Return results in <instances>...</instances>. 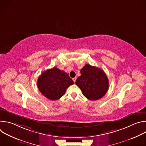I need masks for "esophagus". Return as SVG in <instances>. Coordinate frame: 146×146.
Wrapping results in <instances>:
<instances>
[{
  "label": "esophagus",
  "mask_w": 146,
  "mask_h": 146,
  "mask_svg": "<svg viewBox=\"0 0 146 146\" xmlns=\"http://www.w3.org/2000/svg\"><path fill=\"white\" fill-rule=\"evenodd\" d=\"M76 79H77V78L76 77H74V78H73V81L75 82H76Z\"/></svg>",
  "instance_id": "obj_1"
}]
</instances>
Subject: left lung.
Segmentation results:
<instances>
[{"label":"left lung","instance_id":"1","mask_svg":"<svg viewBox=\"0 0 146 146\" xmlns=\"http://www.w3.org/2000/svg\"><path fill=\"white\" fill-rule=\"evenodd\" d=\"M80 73L76 84L86 98L90 100H98L106 94L109 84L108 78L103 70L86 64L81 69Z\"/></svg>","mask_w":146,"mask_h":146}]
</instances>
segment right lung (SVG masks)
<instances>
[{
  "mask_svg": "<svg viewBox=\"0 0 146 146\" xmlns=\"http://www.w3.org/2000/svg\"><path fill=\"white\" fill-rule=\"evenodd\" d=\"M73 84V80L67 73L56 67L42 73L37 82L40 92L51 100L60 98L65 94L66 89Z\"/></svg>",
  "mask_w": 146,
  "mask_h": 146,
  "instance_id": "1",
  "label": "right lung"
}]
</instances>
